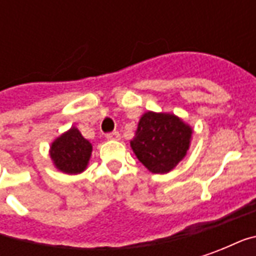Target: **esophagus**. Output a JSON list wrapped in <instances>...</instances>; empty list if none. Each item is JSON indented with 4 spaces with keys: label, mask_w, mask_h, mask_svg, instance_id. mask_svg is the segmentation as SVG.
Wrapping results in <instances>:
<instances>
[{
    "label": "esophagus",
    "mask_w": 256,
    "mask_h": 256,
    "mask_svg": "<svg viewBox=\"0 0 256 256\" xmlns=\"http://www.w3.org/2000/svg\"><path fill=\"white\" fill-rule=\"evenodd\" d=\"M106 140H120V134L118 132H112V133H108L106 136Z\"/></svg>",
    "instance_id": "1"
}]
</instances>
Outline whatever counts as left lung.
Segmentation results:
<instances>
[{"label":"left lung","instance_id":"obj_1","mask_svg":"<svg viewBox=\"0 0 256 256\" xmlns=\"http://www.w3.org/2000/svg\"><path fill=\"white\" fill-rule=\"evenodd\" d=\"M192 128L170 112L146 111L140 118L130 146L154 174H167L186 156Z\"/></svg>","mask_w":256,"mask_h":256}]
</instances>
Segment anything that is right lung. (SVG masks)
Segmentation results:
<instances>
[{"label":"right lung","instance_id":"right-lung-1","mask_svg":"<svg viewBox=\"0 0 256 256\" xmlns=\"http://www.w3.org/2000/svg\"><path fill=\"white\" fill-rule=\"evenodd\" d=\"M93 146L76 128L60 134L50 145L49 155L53 166L64 174H79L89 164Z\"/></svg>","mask_w":256,"mask_h":256}]
</instances>
